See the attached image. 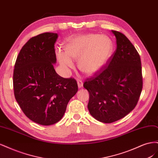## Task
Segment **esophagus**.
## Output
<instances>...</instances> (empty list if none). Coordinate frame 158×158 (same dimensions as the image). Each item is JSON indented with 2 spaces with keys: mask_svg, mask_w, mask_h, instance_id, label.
I'll use <instances>...</instances> for the list:
<instances>
[{
  "mask_svg": "<svg viewBox=\"0 0 158 158\" xmlns=\"http://www.w3.org/2000/svg\"><path fill=\"white\" fill-rule=\"evenodd\" d=\"M77 84H78V86L79 88H81L83 86V82L80 80H77Z\"/></svg>",
  "mask_w": 158,
  "mask_h": 158,
  "instance_id": "esophagus-1",
  "label": "esophagus"
}]
</instances>
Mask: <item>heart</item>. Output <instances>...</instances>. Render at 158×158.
I'll use <instances>...</instances> for the list:
<instances>
[{
    "mask_svg": "<svg viewBox=\"0 0 158 158\" xmlns=\"http://www.w3.org/2000/svg\"><path fill=\"white\" fill-rule=\"evenodd\" d=\"M64 52L58 51L56 56L64 70L73 68L72 60H78V69L88 76L102 70L113 53V44L111 38L97 33L76 36L66 41Z\"/></svg>",
    "mask_w": 158,
    "mask_h": 158,
    "instance_id": "1",
    "label": "heart"
}]
</instances>
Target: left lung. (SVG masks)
Masks as SVG:
<instances>
[{
	"label": "left lung",
	"instance_id": "obj_1",
	"mask_svg": "<svg viewBox=\"0 0 158 158\" xmlns=\"http://www.w3.org/2000/svg\"><path fill=\"white\" fill-rule=\"evenodd\" d=\"M117 49L106 66L84 82L89 92L88 109L96 120L111 123L135 109L142 89L140 57L122 33L111 30Z\"/></svg>",
	"mask_w": 158,
	"mask_h": 158
}]
</instances>
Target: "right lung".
I'll return each mask as SVG.
<instances>
[{"instance_id":"add662e5","label":"right lung","mask_w":158,"mask_h":158,"mask_svg":"<svg viewBox=\"0 0 158 158\" xmlns=\"http://www.w3.org/2000/svg\"><path fill=\"white\" fill-rule=\"evenodd\" d=\"M57 37V33L50 32L31 37L19 52L14 66L16 102L30 120L41 125L59 122L78 92L74 78L61 77L54 69Z\"/></svg>"}]
</instances>
